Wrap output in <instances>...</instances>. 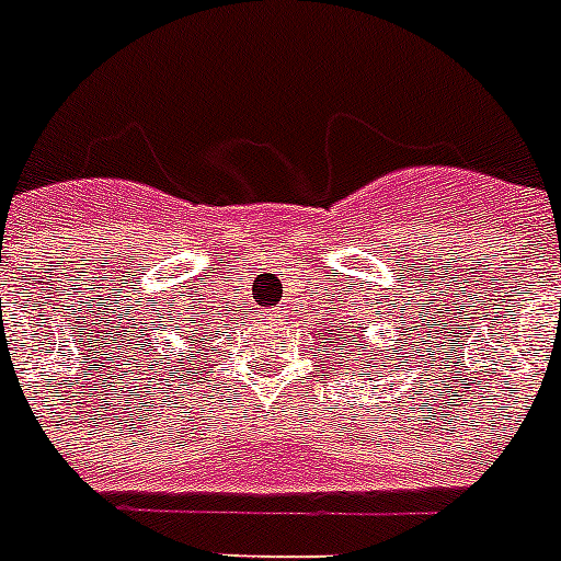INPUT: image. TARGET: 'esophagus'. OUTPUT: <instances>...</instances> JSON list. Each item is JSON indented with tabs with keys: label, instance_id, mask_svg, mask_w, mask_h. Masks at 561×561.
Wrapping results in <instances>:
<instances>
[{
	"label": "esophagus",
	"instance_id": "esophagus-1",
	"mask_svg": "<svg viewBox=\"0 0 561 561\" xmlns=\"http://www.w3.org/2000/svg\"><path fill=\"white\" fill-rule=\"evenodd\" d=\"M262 321H265L267 328H279V324H285V316H282V310L271 308V310H265V313H262Z\"/></svg>",
	"mask_w": 561,
	"mask_h": 561
}]
</instances>
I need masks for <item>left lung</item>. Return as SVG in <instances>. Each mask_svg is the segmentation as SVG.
<instances>
[{
  "instance_id": "1",
  "label": "left lung",
  "mask_w": 561,
  "mask_h": 561,
  "mask_svg": "<svg viewBox=\"0 0 561 561\" xmlns=\"http://www.w3.org/2000/svg\"><path fill=\"white\" fill-rule=\"evenodd\" d=\"M321 344H324V341H321ZM335 344H339V341H335ZM401 347H403V344H401ZM392 353H396V358H401V353H398V350H392ZM396 358H392V355H387V362H396ZM403 362H407V355H403ZM364 367H369V362H364Z\"/></svg>"
}]
</instances>
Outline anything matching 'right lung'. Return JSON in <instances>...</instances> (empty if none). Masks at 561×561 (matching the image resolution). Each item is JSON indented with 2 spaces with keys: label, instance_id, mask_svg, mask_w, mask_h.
<instances>
[{
  "label": "right lung",
  "instance_id": "add662e5",
  "mask_svg": "<svg viewBox=\"0 0 561 561\" xmlns=\"http://www.w3.org/2000/svg\"><path fill=\"white\" fill-rule=\"evenodd\" d=\"M192 324H194V321H192Z\"/></svg>",
  "mask_w": 561,
  "mask_h": 561
}]
</instances>
